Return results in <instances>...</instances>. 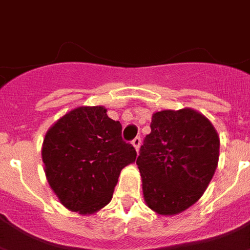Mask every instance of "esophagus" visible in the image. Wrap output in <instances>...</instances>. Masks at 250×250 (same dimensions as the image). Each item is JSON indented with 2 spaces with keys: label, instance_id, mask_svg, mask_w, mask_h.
<instances>
[{
  "label": "esophagus",
  "instance_id": "esophagus-1",
  "mask_svg": "<svg viewBox=\"0 0 250 250\" xmlns=\"http://www.w3.org/2000/svg\"><path fill=\"white\" fill-rule=\"evenodd\" d=\"M132 145H133V147L136 148V151L140 150V146H141V137H135L133 138V141H132Z\"/></svg>",
  "mask_w": 250,
  "mask_h": 250
}]
</instances>
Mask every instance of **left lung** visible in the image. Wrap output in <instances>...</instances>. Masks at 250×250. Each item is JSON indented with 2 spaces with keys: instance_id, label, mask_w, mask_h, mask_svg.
Listing matches in <instances>:
<instances>
[{
  "instance_id": "left-lung-1",
  "label": "left lung",
  "mask_w": 250,
  "mask_h": 250,
  "mask_svg": "<svg viewBox=\"0 0 250 250\" xmlns=\"http://www.w3.org/2000/svg\"><path fill=\"white\" fill-rule=\"evenodd\" d=\"M150 127L136 161L145 202L159 215H177L200 200L212 179L219 135L189 108L154 113Z\"/></svg>"
}]
</instances>
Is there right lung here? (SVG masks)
<instances>
[{"label":"right lung","instance_id":"right-lung-1","mask_svg":"<svg viewBox=\"0 0 250 250\" xmlns=\"http://www.w3.org/2000/svg\"><path fill=\"white\" fill-rule=\"evenodd\" d=\"M137 152L122 140V125L104 106H79L47 131L44 171L60 202L81 215L94 213L113 197L121 170Z\"/></svg>","mask_w":250,"mask_h":250}]
</instances>
